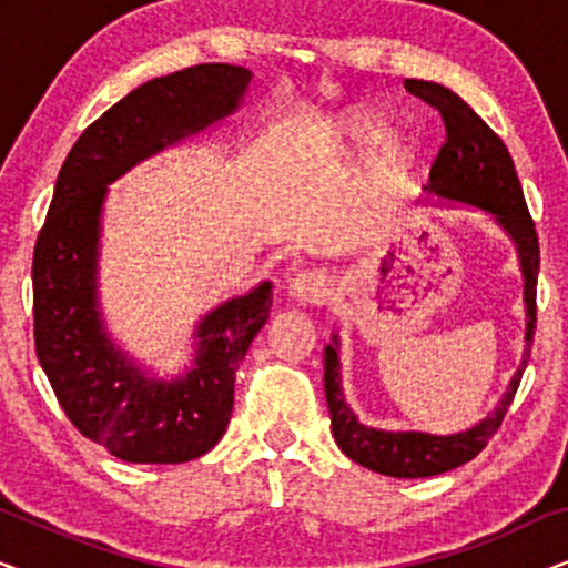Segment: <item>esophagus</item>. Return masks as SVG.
<instances>
[{"label":"esophagus","mask_w":568,"mask_h":568,"mask_svg":"<svg viewBox=\"0 0 568 568\" xmlns=\"http://www.w3.org/2000/svg\"><path fill=\"white\" fill-rule=\"evenodd\" d=\"M290 297L300 305H321L328 297V278L321 271H302L290 282Z\"/></svg>","instance_id":"obj_1"}]
</instances>
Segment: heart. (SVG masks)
<instances>
[{
    "instance_id": "obj_1",
    "label": "heart",
    "mask_w": 568,
    "mask_h": 568,
    "mask_svg": "<svg viewBox=\"0 0 568 568\" xmlns=\"http://www.w3.org/2000/svg\"><path fill=\"white\" fill-rule=\"evenodd\" d=\"M375 134H377V121L367 113H348L331 129V136L344 144L369 142V139H375Z\"/></svg>"
}]
</instances>
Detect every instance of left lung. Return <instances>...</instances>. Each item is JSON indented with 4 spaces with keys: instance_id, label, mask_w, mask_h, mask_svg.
I'll return each mask as SVG.
<instances>
[{
    "instance_id": "obj_1",
    "label": "left lung",
    "mask_w": 568,
    "mask_h": 568,
    "mask_svg": "<svg viewBox=\"0 0 568 568\" xmlns=\"http://www.w3.org/2000/svg\"><path fill=\"white\" fill-rule=\"evenodd\" d=\"M403 84H406L410 95L422 98L424 103L437 108L447 131L445 144H442L437 160L432 162L429 185L424 191L491 214L496 224L515 243L519 268H523L525 278L527 328L523 364H519L515 377L509 379L507 393H504L494 414H488L484 422H478L465 432L439 437V434L426 432H385L364 426L354 416V410L348 408L344 390H341L336 333H333V344L325 346V400H328L331 429L341 453L352 457L354 463L364 465V468L383 473V476L429 478L473 460L488 445L496 429H499L511 400H515L535 338V313H538L535 294H538L540 245L507 144L453 90L424 80H406Z\"/></svg>"
}]
</instances>
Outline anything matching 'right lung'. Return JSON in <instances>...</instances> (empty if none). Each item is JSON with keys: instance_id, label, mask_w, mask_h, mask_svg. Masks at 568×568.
Listing matches in <instances>:
<instances>
[{"instance_id": "right-lung-1", "label": "right lung", "mask_w": 568, "mask_h": 568, "mask_svg": "<svg viewBox=\"0 0 568 568\" xmlns=\"http://www.w3.org/2000/svg\"><path fill=\"white\" fill-rule=\"evenodd\" d=\"M251 77L245 67L199 64L131 90L74 142L38 232V362L69 422L126 463H189L222 439L235 400V372L271 315V284L201 317L196 359L183 377L170 383L150 377L108 338L100 321L105 185L139 160L235 113Z\"/></svg>"}]
</instances>
